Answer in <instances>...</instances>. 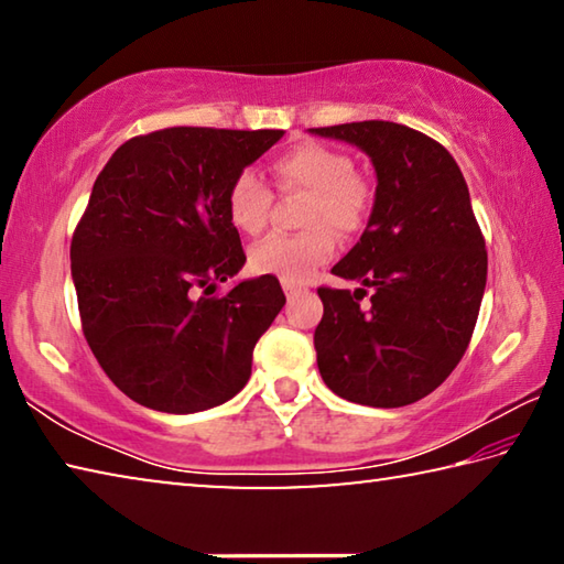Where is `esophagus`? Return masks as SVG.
Segmentation results:
<instances>
[{
    "label": "esophagus",
    "instance_id": "34e87169",
    "mask_svg": "<svg viewBox=\"0 0 564 564\" xmlns=\"http://www.w3.org/2000/svg\"><path fill=\"white\" fill-rule=\"evenodd\" d=\"M283 291H285V299H295V295H299L303 289L299 283H289V281H283Z\"/></svg>",
    "mask_w": 564,
    "mask_h": 564
}]
</instances>
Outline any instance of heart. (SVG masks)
<instances>
[{
	"instance_id": "1",
	"label": "heart",
	"mask_w": 564,
	"mask_h": 564,
	"mask_svg": "<svg viewBox=\"0 0 564 564\" xmlns=\"http://www.w3.org/2000/svg\"><path fill=\"white\" fill-rule=\"evenodd\" d=\"M273 174L285 194L308 196L301 218L308 231L263 238L251 248L248 263L256 273L303 283L321 263L330 259L336 248V231L352 234L366 221L370 191L366 181L352 174V159L348 154L318 141H305L285 151L275 159ZM271 204L273 194L269 184L251 169H243L228 186V218L246 236L263 231L271 216Z\"/></svg>"
}]
</instances>
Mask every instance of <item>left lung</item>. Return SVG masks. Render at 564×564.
<instances>
[{
	"label": "left lung",
	"mask_w": 564,
	"mask_h": 564,
	"mask_svg": "<svg viewBox=\"0 0 564 564\" xmlns=\"http://www.w3.org/2000/svg\"><path fill=\"white\" fill-rule=\"evenodd\" d=\"M308 131L358 147L378 181L366 231L333 265L362 289H318L321 378L350 403L410 405L453 373L480 313L488 251L470 191L447 149L403 123Z\"/></svg>",
	"instance_id": "8db88e82"
}]
</instances>
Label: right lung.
<instances>
[{
	"label": "right lung",
	"mask_w": 564,
	"mask_h": 564,
	"mask_svg": "<svg viewBox=\"0 0 564 564\" xmlns=\"http://www.w3.org/2000/svg\"><path fill=\"white\" fill-rule=\"evenodd\" d=\"M279 129H161L113 151L72 238L82 328L104 373L133 403L188 415L231 400L279 316V279L224 283L243 269L226 212L231 181Z\"/></svg>",
	"instance_id": "right-lung-1"
}]
</instances>
